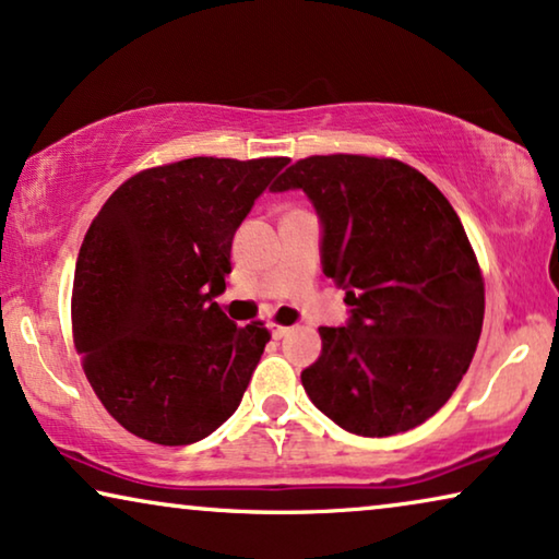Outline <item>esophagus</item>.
<instances>
[{
	"label": "esophagus",
	"instance_id": "esophagus-1",
	"mask_svg": "<svg viewBox=\"0 0 559 559\" xmlns=\"http://www.w3.org/2000/svg\"><path fill=\"white\" fill-rule=\"evenodd\" d=\"M270 331H272V335L274 338H285V335L289 333V328L287 325H280V323H270Z\"/></svg>",
	"mask_w": 559,
	"mask_h": 559
}]
</instances>
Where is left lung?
<instances>
[{
  "instance_id": "8db88e82",
  "label": "left lung",
  "mask_w": 559,
  "mask_h": 559,
  "mask_svg": "<svg viewBox=\"0 0 559 559\" xmlns=\"http://www.w3.org/2000/svg\"><path fill=\"white\" fill-rule=\"evenodd\" d=\"M302 188L323 221V272L346 328H318L302 371L312 404L364 438L407 432L461 384L484 328V274L465 228L423 173L392 157L312 155L272 190Z\"/></svg>"
}]
</instances>
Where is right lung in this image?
Wrapping results in <instances>:
<instances>
[{"label":"right lung","mask_w":559,"mask_h":559,"mask_svg":"<svg viewBox=\"0 0 559 559\" xmlns=\"http://www.w3.org/2000/svg\"><path fill=\"white\" fill-rule=\"evenodd\" d=\"M287 157H190L114 190L75 262L71 323L106 412L136 438L190 445L239 407L270 331L213 302L231 241Z\"/></svg>","instance_id":"right-lung-1"}]
</instances>
